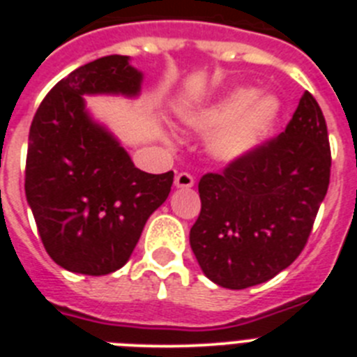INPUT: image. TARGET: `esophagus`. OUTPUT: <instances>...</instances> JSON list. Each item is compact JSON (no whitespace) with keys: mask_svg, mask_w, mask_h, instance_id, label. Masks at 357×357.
<instances>
[{"mask_svg":"<svg viewBox=\"0 0 357 357\" xmlns=\"http://www.w3.org/2000/svg\"><path fill=\"white\" fill-rule=\"evenodd\" d=\"M193 184H195V178H193V175H189V173L182 172V173H178V175L175 176L176 188L189 189V188H193Z\"/></svg>","mask_w":357,"mask_h":357,"instance_id":"obj_1","label":"esophagus"}]
</instances>
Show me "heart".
<instances>
[{"label": "heart", "instance_id": "heart-1", "mask_svg": "<svg viewBox=\"0 0 357 357\" xmlns=\"http://www.w3.org/2000/svg\"><path fill=\"white\" fill-rule=\"evenodd\" d=\"M279 114L280 103L275 96L257 98L252 87H238L189 116L188 125L202 134H213L207 144L211 155L232 162L266 139Z\"/></svg>", "mask_w": 357, "mask_h": 357}]
</instances>
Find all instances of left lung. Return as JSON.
<instances>
[{
    "label": "left lung",
    "mask_w": 357,
    "mask_h": 357,
    "mask_svg": "<svg viewBox=\"0 0 357 357\" xmlns=\"http://www.w3.org/2000/svg\"><path fill=\"white\" fill-rule=\"evenodd\" d=\"M329 178L326 118L305 91L282 134L198 182L189 243L202 272L229 289L282 272L304 250Z\"/></svg>",
    "instance_id": "1"
}]
</instances>
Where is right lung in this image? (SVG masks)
<instances>
[{
    "instance_id": "obj_1",
    "label": "right lung",
    "mask_w": 357,
    "mask_h": 357,
    "mask_svg": "<svg viewBox=\"0 0 357 357\" xmlns=\"http://www.w3.org/2000/svg\"><path fill=\"white\" fill-rule=\"evenodd\" d=\"M141 80L128 56H102L62 78L31 121L26 200L44 248L69 272L96 277L119 270L172 191L173 172L135 168L85 110L84 94L135 96Z\"/></svg>"
}]
</instances>
